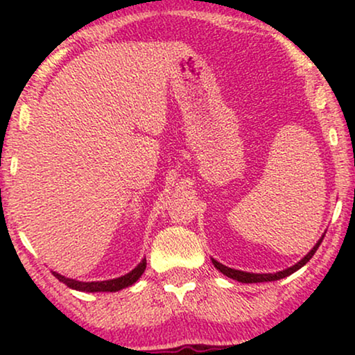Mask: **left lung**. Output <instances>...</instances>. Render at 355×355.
<instances>
[{
	"mask_svg": "<svg viewBox=\"0 0 355 355\" xmlns=\"http://www.w3.org/2000/svg\"><path fill=\"white\" fill-rule=\"evenodd\" d=\"M323 237H324V234H323L322 237H320L317 244L313 245V249L310 250L309 254L304 257V259H300V260L297 261V263L293 265V266H289V268H286V270H283V271H276V273H249V271L234 270V268H230V266L220 263V261L215 260V259H211V263L215 265L216 270H220L223 275L227 276V278H232V279L239 281V283H265V281L283 279V278H286V276L293 275L294 271H297L299 268H302V266H304L305 263H307V261H309L310 259H312L313 254H315V252H317V249L320 247V244H322Z\"/></svg>",
	"mask_w": 355,
	"mask_h": 355,
	"instance_id": "left-lung-1",
	"label": "left lung"
}]
</instances>
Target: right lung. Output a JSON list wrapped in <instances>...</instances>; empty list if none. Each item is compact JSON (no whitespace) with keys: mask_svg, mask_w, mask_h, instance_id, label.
Segmentation results:
<instances>
[{"mask_svg":"<svg viewBox=\"0 0 355 355\" xmlns=\"http://www.w3.org/2000/svg\"><path fill=\"white\" fill-rule=\"evenodd\" d=\"M145 266H147V260L142 259V261H140L132 271L119 276V278L106 279V281H77L72 278H66V276L56 273V271H53V275H55L61 283H64L67 288L82 291V293H116V291H121L124 288H129V286H132L135 281L142 276V273L145 271Z\"/></svg>","mask_w":355,"mask_h":355,"instance_id":"right-lung-1","label":"right lung"}]
</instances>
